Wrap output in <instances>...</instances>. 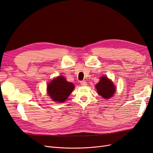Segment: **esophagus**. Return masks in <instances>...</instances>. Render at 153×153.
Listing matches in <instances>:
<instances>
[{
  "label": "esophagus",
  "mask_w": 153,
  "mask_h": 153,
  "mask_svg": "<svg viewBox=\"0 0 153 153\" xmlns=\"http://www.w3.org/2000/svg\"><path fill=\"white\" fill-rule=\"evenodd\" d=\"M87 82L85 81H81V82H80V84H81V86H86V84Z\"/></svg>",
  "instance_id": "esophagus-1"
}]
</instances>
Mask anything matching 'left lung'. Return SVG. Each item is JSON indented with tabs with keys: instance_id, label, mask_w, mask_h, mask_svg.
<instances>
[{
	"instance_id": "1",
	"label": "left lung",
	"mask_w": 153,
	"mask_h": 153,
	"mask_svg": "<svg viewBox=\"0 0 153 153\" xmlns=\"http://www.w3.org/2000/svg\"><path fill=\"white\" fill-rule=\"evenodd\" d=\"M98 93L105 99L111 98L115 92L113 82L107 77H101L100 82L96 85Z\"/></svg>"
}]
</instances>
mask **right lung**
<instances>
[{
  "label": "right lung",
  "instance_id": "obj_1",
  "mask_svg": "<svg viewBox=\"0 0 153 153\" xmlns=\"http://www.w3.org/2000/svg\"><path fill=\"white\" fill-rule=\"evenodd\" d=\"M74 88V85L66 81L65 79L59 76L48 84V94L52 100L61 103L65 101Z\"/></svg>",
  "mask_w": 153,
  "mask_h": 153
}]
</instances>
